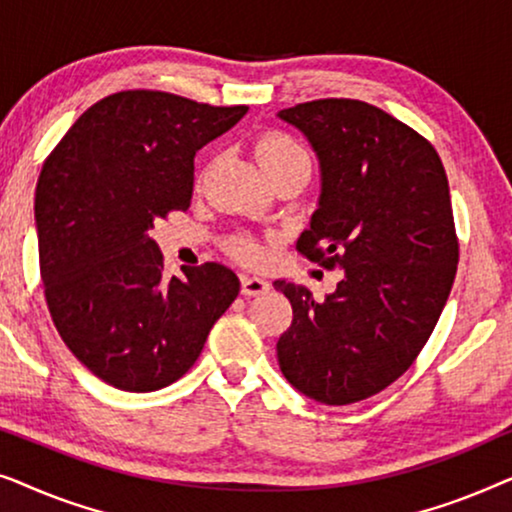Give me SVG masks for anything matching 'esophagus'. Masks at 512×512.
I'll return each instance as SVG.
<instances>
[{
    "label": "esophagus",
    "instance_id": "esophagus-1",
    "mask_svg": "<svg viewBox=\"0 0 512 512\" xmlns=\"http://www.w3.org/2000/svg\"><path fill=\"white\" fill-rule=\"evenodd\" d=\"M270 291V282H265L263 277H251L244 275L242 277V293L244 296H263V293Z\"/></svg>",
    "mask_w": 512,
    "mask_h": 512
}]
</instances>
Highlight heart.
I'll return each mask as SVG.
<instances>
[{"label":"heart","mask_w":512,"mask_h":512,"mask_svg":"<svg viewBox=\"0 0 512 512\" xmlns=\"http://www.w3.org/2000/svg\"><path fill=\"white\" fill-rule=\"evenodd\" d=\"M256 156L263 170L270 172L275 170V167L293 163V160L307 158V153L303 146H300L291 135H286V132H268V135L258 139ZM233 251L237 258H242V261H256V258L261 256V247H258L254 240H249V237L237 240Z\"/></svg>","instance_id":"b5f03b06"}]
</instances>
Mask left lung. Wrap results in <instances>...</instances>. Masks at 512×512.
Returning <instances> with one entry per match:
<instances>
[{"label": "left lung", "instance_id": "obj_1", "mask_svg": "<svg viewBox=\"0 0 512 512\" xmlns=\"http://www.w3.org/2000/svg\"><path fill=\"white\" fill-rule=\"evenodd\" d=\"M319 158L321 193L298 251L342 279L324 300L279 279L293 321L279 368L317 403L380 394L412 366L438 324L459 263L445 167L422 135L359 100L282 109Z\"/></svg>", "mask_w": 512, "mask_h": 512}]
</instances>
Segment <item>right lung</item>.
Listing matches in <instances>:
<instances>
[{
  "mask_svg": "<svg viewBox=\"0 0 512 512\" xmlns=\"http://www.w3.org/2000/svg\"><path fill=\"white\" fill-rule=\"evenodd\" d=\"M247 111L123 90L83 111L41 167L34 221L48 310L69 352L111 387L177 382L240 293L219 263L167 279L151 228L186 212L195 153Z\"/></svg>",
  "mask_w": 512,
  "mask_h": 512,
  "instance_id": "obj_1",
  "label": "right lung"
}]
</instances>
